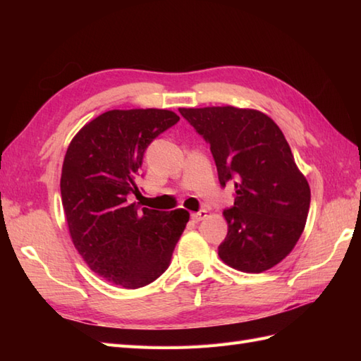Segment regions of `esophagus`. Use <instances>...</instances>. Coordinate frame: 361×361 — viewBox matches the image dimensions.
Instances as JSON below:
<instances>
[{
    "label": "esophagus",
    "mask_w": 361,
    "mask_h": 361,
    "mask_svg": "<svg viewBox=\"0 0 361 361\" xmlns=\"http://www.w3.org/2000/svg\"><path fill=\"white\" fill-rule=\"evenodd\" d=\"M190 217H192L194 221H200V220L208 217V211L202 209V211H198V212H192V214H190Z\"/></svg>",
    "instance_id": "esophagus-1"
}]
</instances>
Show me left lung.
I'll use <instances>...</instances> for the list:
<instances>
[{
	"label": "left lung",
	"mask_w": 361,
	"mask_h": 361,
	"mask_svg": "<svg viewBox=\"0 0 361 361\" xmlns=\"http://www.w3.org/2000/svg\"><path fill=\"white\" fill-rule=\"evenodd\" d=\"M209 142L219 181H234L235 200L224 211L228 234L219 256L245 273H262L286 259L301 237L310 188L286 136L265 113L237 106L180 109Z\"/></svg>",
	"instance_id": "left-lung-1"
}]
</instances>
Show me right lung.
<instances>
[{
	"mask_svg": "<svg viewBox=\"0 0 361 361\" xmlns=\"http://www.w3.org/2000/svg\"><path fill=\"white\" fill-rule=\"evenodd\" d=\"M171 110H110L83 126L68 145L60 192L75 250L101 278L140 288L163 274L189 212L137 209L127 195L137 192L144 152L175 126Z\"/></svg>",
	"mask_w": 361,
	"mask_h": 361,
	"instance_id": "1",
	"label": "right lung"
}]
</instances>
